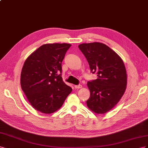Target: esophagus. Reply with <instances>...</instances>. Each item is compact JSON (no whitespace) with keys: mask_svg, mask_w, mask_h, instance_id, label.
Returning <instances> with one entry per match:
<instances>
[{"mask_svg":"<svg viewBox=\"0 0 148 148\" xmlns=\"http://www.w3.org/2000/svg\"><path fill=\"white\" fill-rule=\"evenodd\" d=\"M74 87L75 88H82V85H77V86H74Z\"/></svg>","mask_w":148,"mask_h":148,"instance_id":"obj_1","label":"esophagus"}]
</instances>
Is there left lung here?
<instances>
[{"mask_svg": "<svg viewBox=\"0 0 148 148\" xmlns=\"http://www.w3.org/2000/svg\"><path fill=\"white\" fill-rule=\"evenodd\" d=\"M79 48L86 58L92 73L97 75V79L87 82L90 95L87 105L94 112L103 114L115 106L126 90L127 76L123 61L102 43H82Z\"/></svg>", "mask_w": 148, "mask_h": 148, "instance_id": "1", "label": "left lung"}]
</instances>
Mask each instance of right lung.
<instances>
[{
  "label": "right lung",
  "instance_id": "obj_1",
  "mask_svg": "<svg viewBox=\"0 0 148 148\" xmlns=\"http://www.w3.org/2000/svg\"><path fill=\"white\" fill-rule=\"evenodd\" d=\"M71 46L67 43L45 44L25 61L20 84L28 102L46 114L57 111L72 91L63 82L61 62Z\"/></svg>",
  "mask_w": 148,
  "mask_h": 148
}]
</instances>
